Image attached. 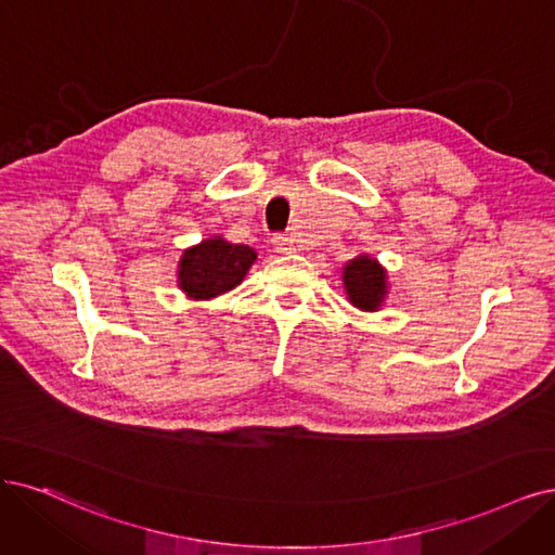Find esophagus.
Listing matches in <instances>:
<instances>
[{"label":"esophagus","instance_id":"obj_1","mask_svg":"<svg viewBox=\"0 0 555 555\" xmlns=\"http://www.w3.org/2000/svg\"><path fill=\"white\" fill-rule=\"evenodd\" d=\"M272 244H274V249L279 254H293L295 251V240L291 235H274Z\"/></svg>","mask_w":555,"mask_h":555}]
</instances>
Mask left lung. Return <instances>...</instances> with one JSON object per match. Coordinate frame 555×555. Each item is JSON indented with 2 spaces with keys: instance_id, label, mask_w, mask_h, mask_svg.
Returning a JSON list of instances; mask_svg holds the SVG:
<instances>
[{
  "instance_id": "left-lung-1",
  "label": "left lung",
  "mask_w": 555,
  "mask_h": 555,
  "mask_svg": "<svg viewBox=\"0 0 555 555\" xmlns=\"http://www.w3.org/2000/svg\"><path fill=\"white\" fill-rule=\"evenodd\" d=\"M386 274L377 260H371L367 256H359L350 260V264L345 267V291L350 295L352 304L359 306V309L365 311H375L384 293H386Z\"/></svg>"
}]
</instances>
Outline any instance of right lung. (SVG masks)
Returning a JSON list of instances; mask_svg holds the SVG:
<instances>
[{"label": "right lung", "instance_id": "1", "mask_svg": "<svg viewBox=\"0 0 555 555\" xmlns=\"http://www.w3.org/2000/svg\"><path fill=\"white\" fill-rule=\"evenodd\" d=\"M256 251L246 244H231L221 237L203 240L182 254L180 288L190 297L208 299L235 288L254 264Z\"/></svg>", "mask_w": 555, "mask_h": 555}]
</instances>
